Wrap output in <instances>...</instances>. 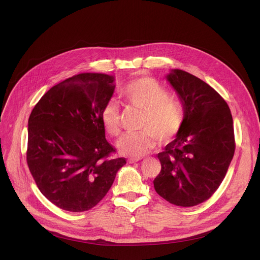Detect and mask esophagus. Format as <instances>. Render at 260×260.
Masks as SVG:
<instances>
[{
  "instance_id": "34e87169",
  "label": "esophagus",
  "mask_w": 260,
  "mask_h": 260,
  "mask_svg": "<svg viewBox=\"0 0 260 260\" xmlns=\"http://www.w3.org/2000/svg\"><path fill=\"white\" fill-rule=\"evenodd\" d=\"M139 160H140L139 158H129L127 161H128V164H134V162H137Z\"/></svg>"
}]
</instances>
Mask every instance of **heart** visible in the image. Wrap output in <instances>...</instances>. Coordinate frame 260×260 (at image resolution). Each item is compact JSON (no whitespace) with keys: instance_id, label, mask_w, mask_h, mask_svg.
Here are the masks:
<instances>
[{"instance_id":"obj_1","label":"heart","mask_w":260,"mask_h":260,"mask_svg":"<svg viewBox=\"0 0 260 260\" xmlns=\"http://www.w3.org/2000/svg\"><path fill=\"white\" fill-rule=\"evenodd\" d=\"M122 96L126 103L141 111L142 119L139 134L125 135L117 142L119 151L127 156L141 157L150 152L158 141L168 144L182 128L184 109L182 104L169 98L170 92L155 79L142 77L131 81L123 89ZM105 131L117 137L121 131V112L115 101L108 102L101 113Z\"/></svg>"}]
</instances>
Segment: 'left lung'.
<instances>
[{
	"mask_svg": "<svg viewBox=\"0 0 260 260\" xmlns=\"http://www.w3.org/2000/svg\"><path fill=\"white\" fill-rule=\"evenodd\" d=\"M167 79L182 101L184 122L157 154L154 189L175 206L193 207L209 200L226 175L236 149L233 116L224 99L191 74L177 69Z\"/></svg>",
	"mask_w": 260,
	"mask_h": 260,
	"instance_id": "1",
	"label": "left lung"
}]
</instances>
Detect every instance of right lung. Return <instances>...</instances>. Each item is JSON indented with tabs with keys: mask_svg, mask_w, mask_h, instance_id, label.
I'll return each instance as SVG.
<instances>
[{
	"mask_svg": "<svg viewBox=\"0 0 260 260\" xmlns=\"http://www.w3.org/2000/svg\"><path fill=\"white\" fill-rule=\"evenodd\" d=\"M114 77L84 73L51 87L28 118L26 162L42 194L56 207L84 212L96 206L126 161L105 137L101 113Z\"/></svg>",
	"mask_w": 260,
	"mask_h": 260,
	"instance_id": "add662e5",
	"label": "right lung"
}]
</instances>
